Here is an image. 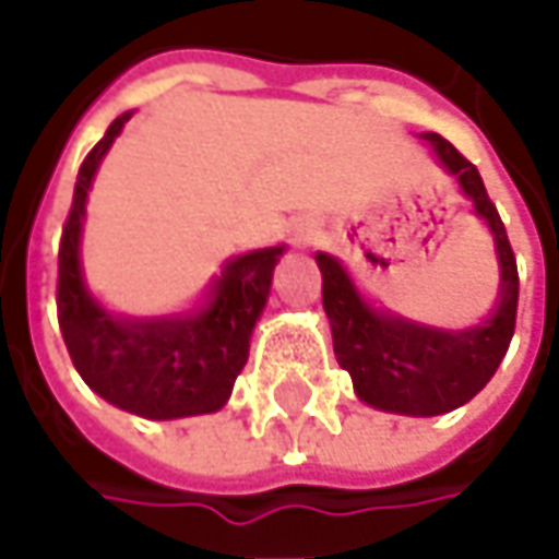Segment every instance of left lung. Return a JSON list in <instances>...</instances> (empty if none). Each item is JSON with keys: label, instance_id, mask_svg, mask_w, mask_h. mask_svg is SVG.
Listing matches in <instances>:
<instances>
[{"label": "left lung", "instance_id": "obj_1", "mask_svg": "<svg viewBox=\"0 0 559 559\" xmlns=\"http://www.w3.org/2000/svg\"><path fill=\"white\" fill-rule=\"evenodd\" d=\"M423 140L429 142L436 162L457 180L495 239L501 283L495 308L483 323L469 330H439L389 308H376L338 258L317 251V267L323 273V311L330 317L338 367L352 373L364 404L404 417H439L479 395L510 348L520 301L516 258L476 164L466 162L439 133H423Z\"/></svg>", "mask_w": 559, "mask_h": 559}]
</instances>
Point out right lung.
Returning <instances> with one entry per match:
<instances>
[{"mask_svg": "<svg viewBox=\"0 0 559 559\" xmlns=\"http://www.w3.org/2000/svg\"><path fill=\"white\" fill-rule=\"evenodd\" d=\"M133 111H123L80 164L74 204L58 248V326L83 382L127 414L180 419L221 411L248 360V342L264 313L273 267L286 246L258 248L226 261L202 305L164 317L108 311L86 286L80 233L98 164Z\"/></svg>", "mask_w": 559, "mask_h": 559, "instance_id": "right-lung-1", "label": "right lung"}]
</instances>
